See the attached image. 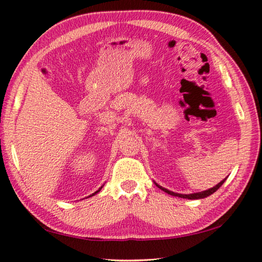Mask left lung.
<instances>
[{
  "label": "left lung",
  "mask_w": 262,
  "mask_h": 262,
  "mask_svg": "<svg viewBox=\"0 0 262 262\" xmlns=\"http://www.w3.org/2000/svg\"><path fill=\"white\" fill-rule=\"evenodd\" d=\"M227 179H228V177H227V178H224L223 180H222L221 183H219L216 186H214V187H211V188L207 189V190H203V192L193 193V194H180V193H174V192H172V190H168V189H166V188L162 187V186H159V185L156 183V181H154V183H155V185H156L159 189H162L163 192H165V193L170 194V195H173V196L187 199V200H200V199H205V198L210 196L211 194H214V193L216 192V190L219 189V188L221 187V186L225 183V180H227Z\"/></svg>",
  "instance_id": "obj_1"
}]
</instances>
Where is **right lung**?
Listing matches in <instances>:
<instances>
[{"label":"right lung","mask_w":262,"mask_h":262,"mask_svg":"<svg viewBox=\"0 0 262 262\" xmlns=\"http://www.w3.org/2000/svg\"><path fill=\"white\" fill-rule=\"evenodd\" d=\"M103 186H104V185H103ZM103 186H100V187H99L98 189H97L95 193H92L91 195H89V196H86V198H84V199H88V198H91V196H94V195H96L97 193H98V192H100V189H101V188H103ZM82 200H83V199H82Z\"/></svg>","instance_id":"obj_1"}]
</instances>
